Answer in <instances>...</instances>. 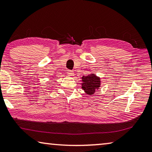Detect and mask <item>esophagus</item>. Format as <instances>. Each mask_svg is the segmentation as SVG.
<instances>
[{
    "instance_id": "obj_1",
    "label": "esophagus",
    "mask_w": 152,
    "mask_h": 152,
    "mask_svg": "<svg viewBox=\"0 0 152 152\" xmlns=\"http://www.w3.org/2000/svg\"><path fill=\"white\" fill-rule=\"evenodd\" d=\"M67 73H68V75L70 76H73L74 74V72L72 71V70H68V72H67Z\"/></svg>"
}]
</instances>
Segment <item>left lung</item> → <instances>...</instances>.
<instances>
[{
  "label": "left lung",
  "mask_w": 152,
  "mask_h": 152,
  "mask_svg": "<svg viewBox=\"0 0 152 152\" xmlns=\"http://www.w3.org/2000/svg\"><path fill=\"white\" fill-rule=\"evenodd\" d=\"M82 88L86 94L92 95L101 87V78L94 74L82 77Z\"/></svg>",
  "instance_id": "8db88e82"
}]
</instances>
